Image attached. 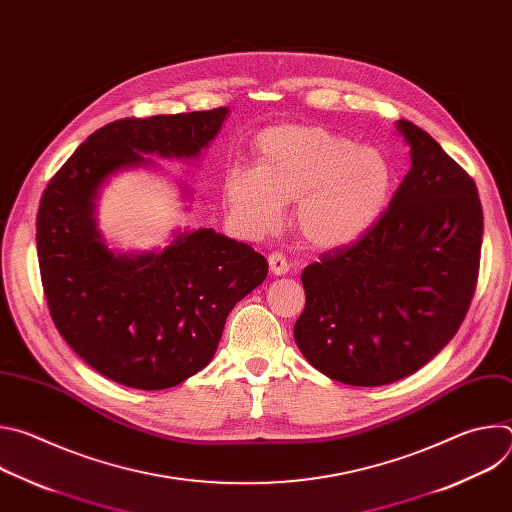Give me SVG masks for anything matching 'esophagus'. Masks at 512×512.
<instances>
[{"instance_id": "esophagus-1", "label": "esophagus", "mask_w": 512, "mask_h": 512, "mask_svg": "<svg viewBox=\"0 0 512 512\" xmlns=\"http://www.w3.org/2000/svg\"><path fill=\"white\" fill-rule=\"evenodd\" d=\"M267 261H269V269L273 275H285L289 269V263L281 253H271Z\"/></svg>"}]
</instances>
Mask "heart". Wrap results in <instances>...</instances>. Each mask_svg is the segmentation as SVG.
Here are the masks:
<instances>
[{"label": "heart", "instance_id": "obj_1", "mask_svg": "<svg viewBox=\"0 0 512 512\" xmlns=\"http://www.w3.org/2000/svg\"><path fill=\"white\" fill-rule=\"evenodd\" d=\"M391 190L393 168L385 154L320 125L265 129L255 143V170L235 168L225 180V198L249 231H271L283 204L296 202L294 227L320 251L367 235Z\"/></svg>", "mask_w": 512, "mask_h": 512}]
</instances>
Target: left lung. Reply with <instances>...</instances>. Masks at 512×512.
Returning <instances> with one entry per match:
<instances>
[{"instance_id": "8db88e82", "label": "left lung", "mask_w": 512, "mask_h": 512, "mask_svg": "<svg viewBox=\"0 0 512 512\" xmlns=\"http://www.w3.org/2000/svg\"><path fill=\"white\" fill-rule=\"evenodd\" d=\"M411 170L377 225L302 273L306 308L294 338L326 377L395 383L458 332L476 291L482 204L474 180L427 131L397 121Z\"/></svg>"}]
</instances>
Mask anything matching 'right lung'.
<instances>
[{
    "instance_id": "obj_1",
    "label": "right lung",
    "mask_w": 512,
    "mask_h": 512,
    "mask_svg": "<svg viewBox=\"0 0 512 512\" xmlns=\"http://www.w3.org/2000/svg\"><path fill=\"white\" fill-rule=\"evenodd\" d=\"M229 109L113 121L48 182L36 245L54 326L89 367L143 391L180 385L212 360L229 312L267 277V259L212 229L180 233L162 253H113L97 229L99 188L119 170L196 158Z\"/></svg>"
}]
</instances>
